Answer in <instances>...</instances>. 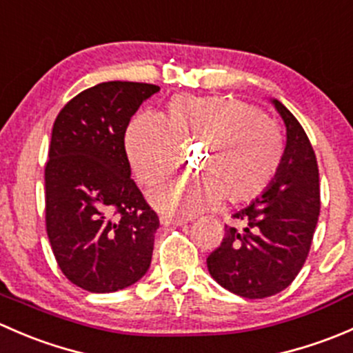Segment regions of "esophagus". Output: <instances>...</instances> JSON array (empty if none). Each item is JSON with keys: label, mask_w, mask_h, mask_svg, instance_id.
Here are the masks:
<instances>
[{"label": "esophagus", "mask_w": 353, "mask_h": 353, "mask_svg": "<svg viewBox=\"0 0 353 353\" xmlns=\"http://www.w3.org/2000/svg\"><path fill=\"white\" fill-rule=\"evenodd\" d=\"M160 222L162 225H184L188 222V219H174V216H160Z\"/></svg>", "instance_id": "1"}]
</instances>
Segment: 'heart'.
Masks as SVG:
<instances>
[{"mask_svg":"<svg viewBox=\"0 0 353 353\" xmlns=\"http://www.w3.org/2000/svg\"><path fill=\"white\" fill-rule=\"evenodd\" d=\"M206 145L196 183L162 184L152 191L157 208L193 215L219 205H243L261 196L275 181L285 141L279 128L252 105L234 97L177 94L159 116L141 114L126 128L124 147L138 179L154 186L177 165V143Z\"/></svg>","mask_w":353,"mask_h":353,"instance_id":"heart-1","label":"heart"}]
</instances>
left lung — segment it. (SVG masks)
<instances>
[{"label": "left lung", "instance_id": "left-lung-1", "mask_svg": "<svg viewBox=\"0 0 353 353\" xmlns=\"http://www.w3.org/2000/svg\"><path fill=\"white\" fill-rule=\"evenodd\" d=\"M273 104L287 126L282 167L261 196L234 213L241 227L225 225L222 243L206 258L210 275L245 299L270 297L294 282L307 259L321 208L311 141L282 102Z\"/></svg>", "mask_w": 353, "mask_h": 353}]
</instances>
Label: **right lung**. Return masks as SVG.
Listing matches in <instances>:
<instances>
[{"label": "right lung", "mask_w": 353, "mask_h": 353, "mask_svg": "<svg viewBox=\"0 0 353 353\" xmlns=\"http://www.w3.org/2000/svg\"><path fill=\"white\" fill-rule=\"evenodd\" d=\"M160 87L105 81L59 110L46 162V230L63 275L105 294L150 268L159 215L131 179L124 134Z\"/></svg>", "instance_id": "1"}]
</instances>
